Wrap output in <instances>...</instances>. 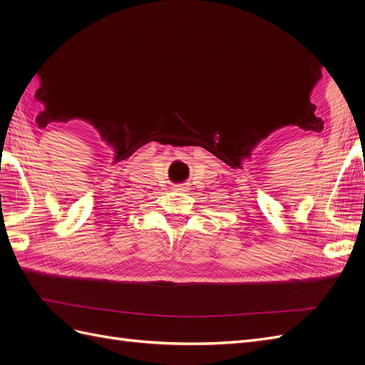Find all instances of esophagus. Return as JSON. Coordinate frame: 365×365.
I'll use <instances>...</instances> for the list:
<instances>
[{"instance_id": "obj_1", "label": "esophagus", "mask_w": 365, "mask_h": 365, "mask_svg": "<svg viewBox=\"0 0 365 365\" xmlns=\"http://www.w3.org/2000/svg\"><path fill=\"white\" fill-rule=\"evenodd\" d=\"M173 190H176V192H182V193H185V192H189L190 189H189V184H175L173 185Z\"/></svg>"}]
</instances>
